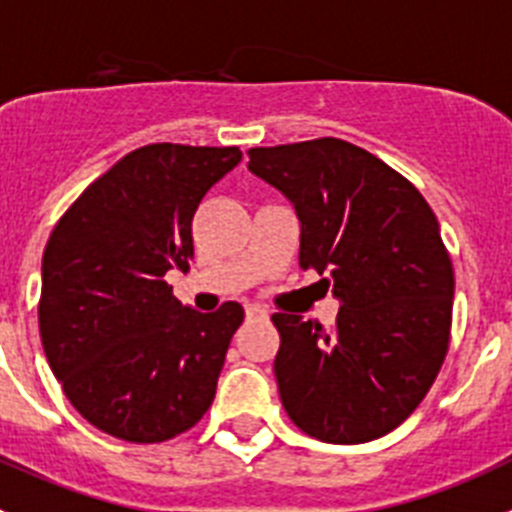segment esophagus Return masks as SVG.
Instances as JSON below:
<instances>
[{"instance_id": "obj_1", "label": "esophagus", "mask_w": 512, "mask_h": 512, "mask_svg": "<svg viewBox=\"0 0 512 512\" xmlns=\"http://www.w3.org/2000/svg\"><path fill=\"white\" fill-rule=\"evenodd\" d=\"M247 319H267V308L260 303H247Z\"/></svg>"}]
</instances>
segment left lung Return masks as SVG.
Returning a JSON list of instances; mask_svg holds the SVG:
<instances>
[{
    "label": "left lung",
    "instance_id": "1",
    "mask_svg": "<svg viewBox=\"0 0 512 512\" xmlns=\"http://www.w3.org/2000/svg\"><path fill=\"white\" fill-rule=\"evenodd\" d=\"M247 155L296 209L301 267L342 303L331 331L273 313L285 413L326 444L380 439L426 398L449 349L454 267L436 214L411 181L336 137Z\"/></svg>",
    "mask_w": 512,
    "mask_h": 512
}]
</instances>
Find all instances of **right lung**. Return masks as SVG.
<instances>
[{
    "instance_id": "1",
    "label": "right lung",
    "mask_w": 512,
    "mask_h": 512,
    "mask_svg": "<svg viewBox=\"0 0 512 512\" xmlns=\"http://www.w3.org/2000/svg\"><path fill=\"white\" fill-rule=\"evenodd\" d=\"M239 160V147L132 150L50 234L40 339L66 398L104 434L158 444L209 411L245 308L227 301L199 313L163 278L173 267L188 270L193 214Z\"/></svg>"
}]
</instances>
